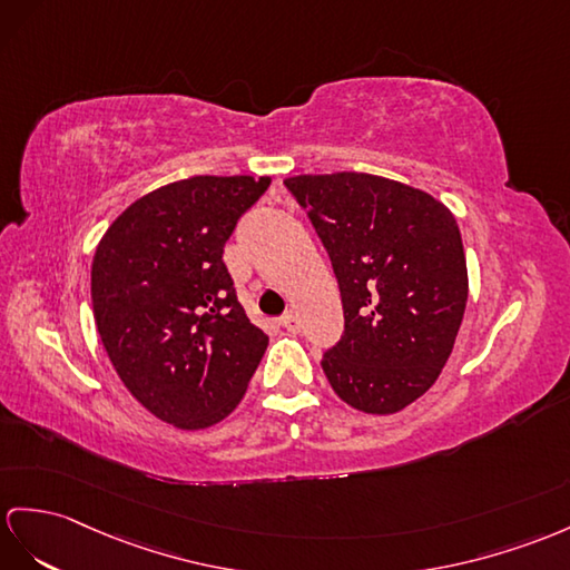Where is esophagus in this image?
I'll return each mask as SVG.
<instances>
[{"label": "esophagus", "mask_w": 570, "mask_h": 570, "mask_svg": "<svg viewBox=\"0 0 570 570\" xmlns=\"http://www.w3.org/2000/svg\"><path fill=\"white\" fill-rule=\"evenodd\" d=\"M281 324H283L289 333H297V331H299V318H297L295 312H285L283 318H281Z\"/></svg>", "instance_id": "obj_1"}]
</instances>
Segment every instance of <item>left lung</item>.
<instances>
[{"instance_id":"obj_1","label":"left lung","mask_w":570,"mask_h":570,"mask_svg":"<svg viewBox=\"0 0 570 570\" xmlns=\"http://www.w3.org/2000/svg\"><path fill=\"white\" fill-rule=\"evenodd\" d=\"M336 273L343 336L322 357L328 384L365 413L423 396L454 348L469 281L454 215L428 193L370 174L295 176Z\"/></svg>"}]
</instances>
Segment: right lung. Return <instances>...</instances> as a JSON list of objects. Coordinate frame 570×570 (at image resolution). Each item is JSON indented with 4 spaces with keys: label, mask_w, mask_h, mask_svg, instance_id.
<instances>
[{
    "label": "right lung",
    "mask_w": 570,
    "mask_h": 570,
    "mask_svg": "<svg viewBox=\"0 0 570 570\" xmlns=\"http://www.w3.org/2000/svg\"><path fill=\"white\" fill-rule=\"evenodd\" d=\"M268 176H193L135 200L96 246L94 318L118 377L157 419L215 425L268 348L222 261Z\"/></svg>",
    "instance_id": "1"
}]
</instances>
